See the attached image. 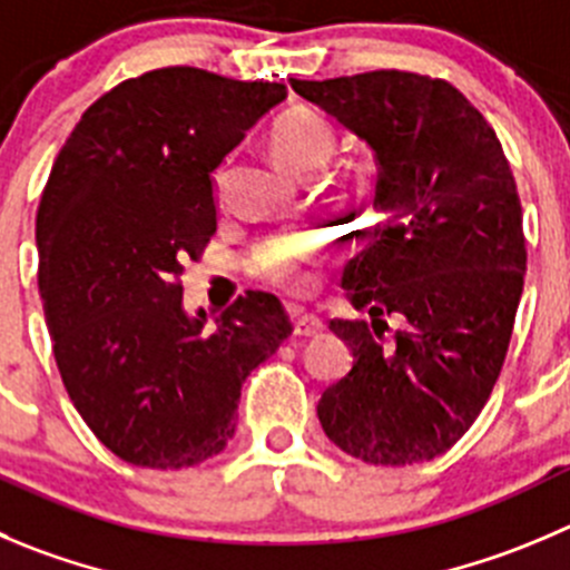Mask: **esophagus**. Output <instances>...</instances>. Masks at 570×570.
<instances>
[{"label": "esophagus", "mask_w": 570, "mask_h": 570, "mask_svg": "<svg viewBox=\"0 0 570 570\" xmlns=\"http://www.w3.org/2000/svg\"><path fill=\"white\" fill-rule=\"evenodd\" d=\"M322 330H324V324L318 316L294 318V335H299V338H313V335H318Z\"/></svg>", "instance_id": "esophagus-1"}]
</instances>
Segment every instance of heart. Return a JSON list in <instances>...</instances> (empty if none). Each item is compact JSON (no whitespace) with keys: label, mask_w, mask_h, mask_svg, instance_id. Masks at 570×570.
<instances>
[{"label":"heart","mask_w":570,"mask_h":570,"mask_svg":"<svg viewBox=\"0 0 570 570\" xmlns=\"http://www.w3.org/2000/svg\"><path fill=\"white\" fill-rule=\"evenodd\" d=\"M271 150L285 167L296 173H313L335 154V131L327 119L311 111H296L285 117L271 134ZM218 189L226 173H218ZM330 240L316 229H296L276 235L254 254V271L274 288L288 294H305L316 282L318 265L327 259Z\"/></svg>","instance_id":"obj_1"}]
</instances>
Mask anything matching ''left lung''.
Instances as JSON below:
<instances>
[{"label": "left lung", "instance_id": "left-lung-1", "mask_svg": "<svg viewBox=\"0 0 570 570\" xmlns=\"http://www.w3.org/2000/svg\"><path fill=\"white\" fill-rule=\"evenodd\" d=\"M291 86L377 161L381 224L341 282L370 318L330 322L355 361L318 422L366 464L431 462L468 433L507 357L525 276L518 184L448 80L377 69ZM389 315L401 327L386 340Z\"/></svg>", "mask_w": 570, "mask_h": 570}]
</instances>
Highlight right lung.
Wrapping results in <instances>:
<instances>
[{
  "instance_id": "obj_1",
  "label": "right lung",
  "mask_w": 570,
  "mask_h": 570,
  "mask_svg": "<svg viewBox=\"0 0 570 570\" xmlns=\"http://www.w3.org/2000/svg\"><path fill=\"white\" fill-rule=\"evenodd\" d=\"M285 97L268 80L154 69L91 102L52 165L38 294L69 400L122 462L181 470L224 451L243 383L294 330L263 291L204 327L178 282L218 229L213 170Z\"/></svg>"
}]
</instances>
